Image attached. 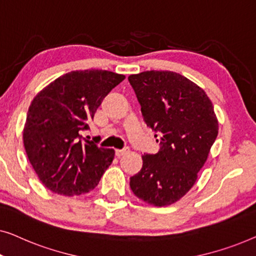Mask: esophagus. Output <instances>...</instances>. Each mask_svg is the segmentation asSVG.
I'll list each match as a JSON object with an SVG mask.
<instances>
[{
	"instance_id": "34e87169",
	"label": "esophagus",
	"mask_w": 256,
	"mask_h": 256,
	"mask_svg": "<svg viewBox=\"0 0 256 256\" xmlns=\"http://www.w3.org/2000/svg\"><path fill=\"white\" fill-rule=\"evenodd\" d=\"M128 152V148H123V150H116V156L118 158L123 156L124 154H126Z\"/></svg>"
}]
</instances>
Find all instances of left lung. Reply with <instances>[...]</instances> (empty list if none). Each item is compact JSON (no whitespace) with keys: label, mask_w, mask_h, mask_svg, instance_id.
<instances>
[{"label":"left lung","mask_w":256,"mask_h":256,"mask_svg":"<svg viewBox=\"0 0 256 256\" xmlns=\"http://www.w3.org/2000/svg\"><path fill=\"white\" fill-rule=\"evenodd\" d=\"M128 81L161 145L156 154H144L142 170L130 178V186L146 203L167 206L195 184L218 136V120L203 89L181 74L147 70L130 75Z\"/></svg>","instance_id":"obj_1"}]
</instances>
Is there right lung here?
<instances>
[{
    "label": "right lung",
    "instance_id": "right-lung-1",
    "mask_svg": "<svg viewBox=\"0 0 256 256\" xmlns=\"http://www.w3.org/2000/svg\"><path fill=\"white\" fill-rule=\"evenodd\" d=\"M124 78L109 70H73L51 82L31 102L23 131L25 152L51 192L76 196L98 184L114 150L86 140L81 133L89 128L104 97Z\"/></svg>",
    "mask_w": 256,
    "mask_h": 256
}]
</instances>
